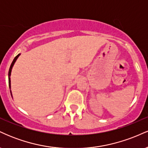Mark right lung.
Returning a JSON list of instances; mask_svg holds the SVG:
<instances>
[{"label": "right lung", "mask_w": 148, "mask_h": 148, "mask_svg": "<svg viewBox=\"0 0 148 148\" xmlns=\"http://www.w3.org/2000/svg\"><path fill=\"white\" fill-rule=\"evenodd\" d=\"M21 55L20 53H18L17 56H16V57L14 58V59L13 60L12 62L11 65H10V69H9V72H8V80H9V87H10V89H11V81H10V76H11V72H12V67L14 66V64L15 63V62H16V60H17V58H18V56ZM10 92H11V95H12V92L10 90Z\"/></svg>", "instance_id": "obj_1"}]
</instances>
